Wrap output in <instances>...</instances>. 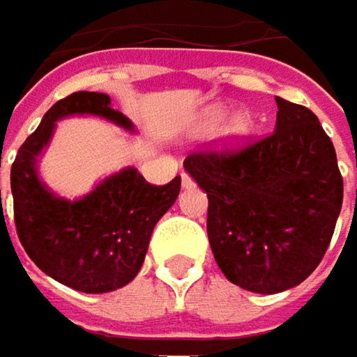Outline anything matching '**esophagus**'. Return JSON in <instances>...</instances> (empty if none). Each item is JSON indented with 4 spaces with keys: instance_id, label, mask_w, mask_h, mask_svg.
Listing matches in <instances>:
<instances>
[{
    "instance_id": "1",
    "label": "esophagus",
    "mask_w": 357,
    "mask_h": 357,
    "mask_svg": "<svg viewBox=\"0 0 357 357\" xmlns=\"http://www.w3.org/2000/svg\"><path fill=\"white\" fill-rule=\"evenodd\" d=\"M192 183H194V181H192V178H190L188 174H181V185H183V188H190Z\"/></svg>"
}]
</instances>
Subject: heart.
Returning a JSON list of instances; mask_svg holds the SVG:
<instances>
[{"mask_svg": "<svg viewBox=\"0 0 357 357\" xmlns=\"http://www.w3.org/2000/svg\"><path fill=\"white\" fill-rule=\"evenodd\" d=\"M219 119H221V113H211L206 123L211 126V123H215V121H219ZM248 134H250V119L246 117V115H238V117H234V119L229 121V126L223 130V140H225V142H229V144H236V142L244 140Z\"/></svg>", "mask_w": 357, "mask_h": 357, "instance_id": "1", "label": "heart"}]
</instances>
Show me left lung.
<instances>
[{"instance_id": "obj_1", "label": "left lung", "mask_w": 357, "mask_h": 357, "mask_svg": "<svg viewBox=\"0 0 357 357\" xmlns=\"http://www.w3.org/2000/svg\"><path fill=\"white\" fill-rule=\"evenodd\" d=\"M275 101L268 136L183 161L208 196L206 231L219 268L254 294L300 285L322 260L343 204L335 146L319 117Z\"/></svg>"}]
</instances>
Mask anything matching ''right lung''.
I'll list each match as a JSON object with an SVG mask.
<instances>
[{"label": "right lung", "mask_w": 357, "mask_h": 357, "mask_svg": "<svg viewBox=\"0 0 357 357\" xmlns=\"http://www.w3.org/2000/svg\"><path fill=\"white\" fill-rule=\"evenodd\" d=\"M68 115H99L132 130V121L111 107L109 95L80 91L57 101L12 163L14 223L20 244L45 275L76 291L107 294L138 275L151 234L176 202L181 178L153 185L128 167L78 200L55 196L36 176V157L49 144L55 121Z\"/></svg>", "instance_id": "right-lung-1"}]
</instances>
